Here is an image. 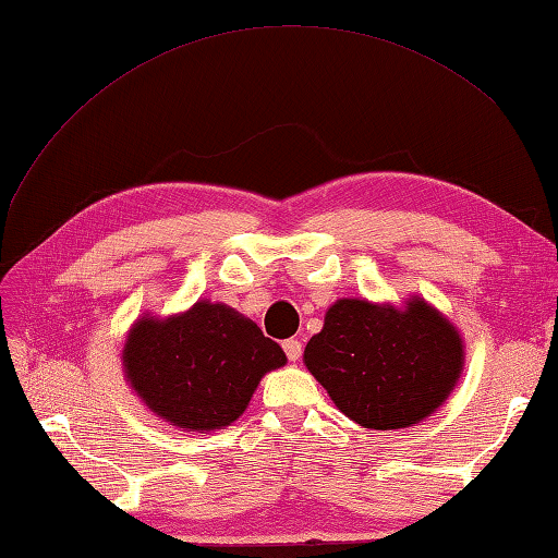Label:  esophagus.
I'll use <instances>...</instances> for the list:
<instances>
[{"instance_id": "esophagus-1", "label": "esophagus", "mask_w": 558, "mask_h": 558, "mask_svg": "<svg viewBox=\"0 0 558 558\" xmlns=\"http://www.w3.org/2000/svg\"><path fill=\"white\" fill-rule=\"evenodd\" d=\"M283 351H286V356H289V361H300V356H302V344L298 342V340H286L283 344Z\"/></svg>"}]
</instances>
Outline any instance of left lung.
<instances>
[{
	"label": "left lung",
	"mask_w": 558,
	"mask_h": 558,
	"mask_svg": "<svg viewBox=\"0 0 558 558\" xmlns=\"http://www.w3.org/2000/svg\"><path fill=\"white\" fill-rule=\"evenodd\" d=\"M302 361L344 416L363 428L398 430L445 404L463 375L465 342L461 330L418 295L402 307L340 298Z\"/></svg>",
	"instance_id": "8db88e82"
}]
</instances>
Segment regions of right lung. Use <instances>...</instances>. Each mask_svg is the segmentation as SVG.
<instances>
[{
    "label": "right lung",
    "instance_id": "right-lung-1",
    "mask_svg": "<svg viewBox=\"0 0 558 558\" xmlns=\"http://www.w3.org/2000/svg\"><path fill=\"white\" fill-rule=\"evenodd\" d=\"M121 363L148 412L174 428L214 433L244 414L286 353L238 310L197 300L179 314H142L125 335Z\"/></svg>",
    "mask_w": 558,
    "mask_h": 558
}]
</instances>
